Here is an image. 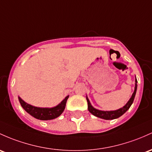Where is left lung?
Masks as SVG:
<instances>
[{
	"mask_svg": "<svg viewBox=\"0 0 152 152\" xmlns=\"http://www.w3.org/2000/svg\"><path fill=\"white\" fill-rule=\"evenodd\" d=\"M137 79H135V87H134V91L132 94V96L130 98L129 100L128 101V102L125 104L123 107L120 108V109L116 110H110V111H104V110H99L96 109L94 107L91 105V104L90 103L89 99H88L87 96H86V100H87L88 103V110H89L93 115L97 117V118H102V119L104 120H113L118 118L119 117L123 115L126 111L128 110L130 108V107L131 106V104H133V100H134L135 96L136 94V90H137Z\"/></svg>",
	"mask_w": 152,
	"mask_h": 152,
	"instance_id": "1",
	"label": "left lung"
}]
</instances>
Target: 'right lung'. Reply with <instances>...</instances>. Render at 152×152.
<instances>
[{"label": "right lung", "instance_id": "obj_1", "mask_svg": "<svg viewBox=\"0 0 152 152\" xmlns=\"http://www.w3.org/2000/svg\"><path fill=\"white\" fill-rule=\"evenodd\" d=\"M68 97H69V95L66 96L65 99L62 102H61V103H59L58 105L53 107H38L28 104L23 100L20 96H18L20 104L23 109L26 113H29L30 115L34 117L36 119L41 120V121L53 120L61 115L63 112L64 111Z\"/></svg>", "mask_w": 152, "mask_h": 152}]
</instances>
